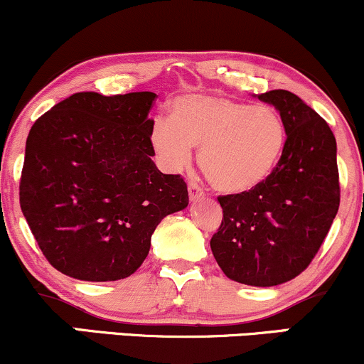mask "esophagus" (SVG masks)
<instances>
[{"instance_id":"obj_1","label":"esophagus","mask_w":364,"mask_h":364,"mask_svg":"<svg viewBox=\"0 0 364 364\" xmlns=\"http://www.w3.org/2000/svg\"><path fill=\"white\" fill-rule=\"evenodd\" d=\"M188 195H190L191 202H196V200H200L203 196V190L195 181H190L188 183Z\"/></svg>"}]
</instances>
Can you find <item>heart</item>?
Segmentation results:
<instances>
[{"label":"heart","mask_w":364,"mask_h":364,"mask_svg":"<svg viewBox=\"0 0 364 364\" xmlns=\"http://www.w3.org/2000/svg\"><path fill=\"white\" fill-rule=\"evenodd\" d=\"M150 145L166 169L183 171L200 149L198 166L215 190L248 193L277 169L286 150V123L270 106H253L217 94H188L157 118Z\"/></svg>","instance_id":"b5f03b06"}]
</instances>
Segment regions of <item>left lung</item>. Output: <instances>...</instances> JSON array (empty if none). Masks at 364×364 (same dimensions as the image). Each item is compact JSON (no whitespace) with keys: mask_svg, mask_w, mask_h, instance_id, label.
Segmentation results:
<instances>
[{"mask_svg":"<svg viewBox=\"0 0 364 364\" xmlns=\"http://www.w3.org/2000/svg\"><path fill=\"white\" fill-rule=\"evenodd\" d=\"M257 97L281 112L286 150L263 185L219 196L224 219L210 248L231 281L270 287L310 265L339 210L341 188L336 136L327 121L289 90Z\"/></svg>","mask_w":364,"mask_h":364,"instance_id":"1","label":"left lung"}]
</instances>
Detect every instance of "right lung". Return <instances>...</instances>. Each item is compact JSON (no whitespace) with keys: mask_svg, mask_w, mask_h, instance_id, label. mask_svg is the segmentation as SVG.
Instances as JSON below:
<instances>
[{"mask_svg":"<svg viewBox=\"0 0 364 364\" xmlns=\"http://www.w3.org/2000/svg\"><path fill=\"white\" fill-rule=\"evenodd\" d=\"M156 97L78 92L28 132L20 207L61 274L89 282L128 277L147 258L157 224L188 207L183 178L152 161Z\"/></svg>","mask_w":364,"mask_h":364,"instance_id":"right-lung-1","label":"right lung"}]
</instances>
